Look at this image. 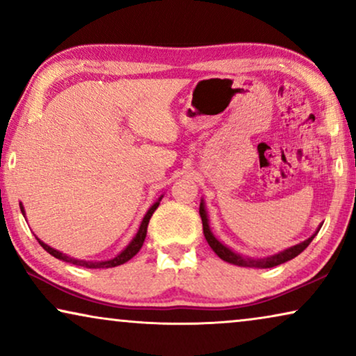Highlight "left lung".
<instances>
[{
  "mask_svg": "<svg viewBox=\"0 0 356 356\" xmlns=\"http://www.w3.org/2000/svg\"><path fill=\"white\" fill-rule=\"evenodd\" d=\"M199 213H201V218H202V230H204V236H206V240L209 243V246L212 248L213 252L223 259L225 262H230V264H235V266H240V267H256V269H269V267H275L279 264H284V262L293 259L300 254L301 251H305L306 248L311 241H313V238L318 235L319 228L316 230V233H313L308 240L298 243V245L295 246H290L286 248V250L277 252V254H272V256H267V257H248V256H243L240 252H235L233 250H230L227 245H223L222 241H218L216 235H213L212 230H211V225H209V217H207V211H206V204H204V199H201V206H199Z\"/></svg>",
  "mask_w": 356,
  "mask_h": 356,
  "instance_id": "obj_1",
  "label": "left lung"
}]
</instances>
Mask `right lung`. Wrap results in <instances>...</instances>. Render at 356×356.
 Instances as JSON below:
<instances>
[{"label":"right lung","instance_id":"right-lung-1","mask_svg":"<svg viewBox=\"0 0 356 356\" xmlns=\"http://www.w3.org/2000/svg\"><path fill=\"white\" fill-rule=\"evenodd\" d=\"M163 196H160L157 199V202H154L152 206H150V209L147 211V213H145L143 222H140L139 225V230L138 233H136L133 240L129 241V245L124 248L123 251L120 252V254H116L115 257H111V259H106V261H84V259H74V257L67 256L65 254V252L58 251L55 250V248L48 246L47 243H43L40 238H37L38 243H40V246L45 250L47 252H50L51 256H55L56 259H61V261H66V262H71V264H76V266H81V267H87V269H108V267H116V266H121L124 264V262H128L131 257H134L136 254H138L140 248H143L144 245V240H145V235H147V225H149V220L150 217H152V213L155 212V209L159 207L160 201H162ZM21 212L24 213V217H26V211H24V206L21 204Z\"/></svg>","mask_w":356,"mask_h":356}]
</instances>
